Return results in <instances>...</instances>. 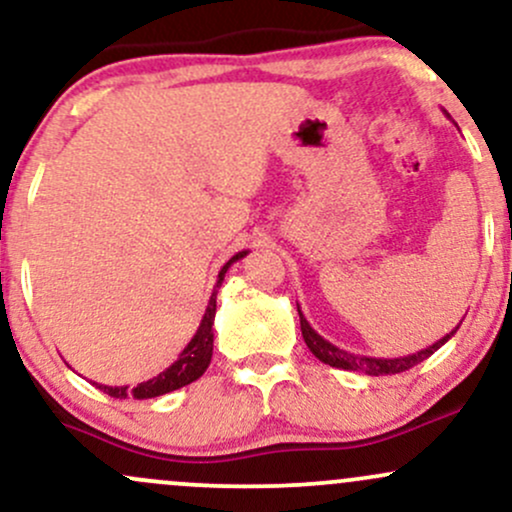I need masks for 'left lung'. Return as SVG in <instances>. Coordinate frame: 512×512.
Here are the masks:
<instances>
[{
	"label": "left lung",
	"instance_id": "left-lung-1",
	"mask_svg": "<svg viewBox=\"0 0 512 512\" xmlns=\"http://www.w3.org/2000/svg\"><path fill=\"white\" fill-rule=\"evenodd\" d=\"M298 317H301V332H303L305 344H308V349L313 351L315 358H320L322 363H327V366H332V368L354 370V373H366V375H395V373H404V370L414 368L416 363L426 361L428 356L436 354L440 346L448 342L452 334L457 332V327H460L457 325L455 330H452L450 334H445L443 339H438L436 344L426 346V349L416 351V354L399 356V358H373V356L351 354V351H344V349H339V346H334L332 342H327L325 337H320V334L310 327V322L305 320L301 308H298Z\"/></svg>",
	"mask_w": 512,
	"mask_h": 512
}]
</instances>
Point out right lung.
<instances>
[{
	"mask_svg": "<svg viewBox=\"0 0 512 512\" xmlns=\"http://www.w3.org/2000/svg\"><path fill=\"white\" fill-rule=\"evenodd\" d=\"M245 255H248V250L238 252V255H233L231 260L223 264L221 272H219V279H216L214 291H211L207 313H204L202 322H199L195 337L190 339V344H187L185 349L180 351V356L175 358V361L170 363V366L163 370V373H158V375H154V378L144 380V383H139L134 387H129V385L110 387V385H101V383H93V385H96L98 390H103L105 395H110L115 399H127V397L151 399V397L168 395V392L180 390V387L195 383L199 375H202L204 370L209 368L211 351H214V332H211V325H214V315H216V293H219V289H221L223 276H226L228 267H231L233 262L243 260Z\"/></svg>",
	"mask_w": 512,
	"mask_h": 512,
	"instance_id": "obj_1",
	"label": "right lung"
}]
</instances>
